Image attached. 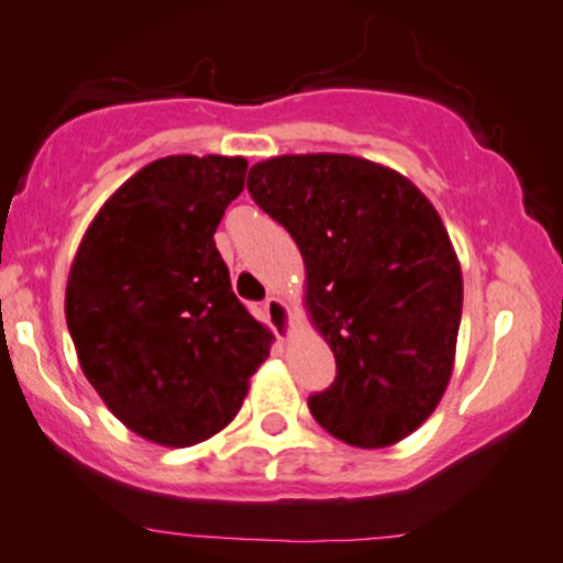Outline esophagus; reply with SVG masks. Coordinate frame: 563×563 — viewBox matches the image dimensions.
Instances as JSON below:
<instances>
[{"instance_id": "1", "label": "esophagus", "mask_w": 563, "mask_h": 563, "mask_svg": "<svg viewBox=\"0 0 563 563\" xmlns=\"http://www.w3.org/2000/svg\"><path fill=\"white\" fill-rule=\"evenodd\" d=\"M264 312H266V318H269V327L275 329V334L280 336V340H288L294 331L291 307H288L280 297H269L264 301Z\"/></svg>"}]
</instances>
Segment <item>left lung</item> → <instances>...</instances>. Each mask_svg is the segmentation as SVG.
<instances>
[{"label": "left lung", "mask_w": 563, "mask_h": 563, "mask_svg": "<svg viewBox=\"0 0 563 563\" xmlns=\"http://www.w3.org/2000/svg\"><path fill=\"white\" fill-rule=\"evenodd\" d=\"M247 191L299 245L307 312L336 358L312 418L369 451L410 437L451 383L464 305L440 212L405 175L345 153L266 158Z\"/></svg>", "instance_id": "1"}]
</instances>
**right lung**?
Returning <instances> with one entry per match:
<instances>
[{"mask_svg": "<svg viewBox=\"0 0 563 563\" xmlns=\"http://www.w3.org/2000/svg\"><path fill=\"white\" fill-rule=\"evenodd\" d=\"M245 173L242 156L151 162L99 207L69 266L82 375L156 445H197L232 423L275 340L234 297L212 240Z\"/></svg>", "mask_w": 563, "mask_h": 563, "instance_id": "obj_1", "label": "right lung"}]
</instances>
